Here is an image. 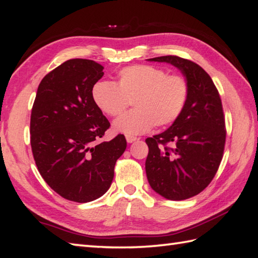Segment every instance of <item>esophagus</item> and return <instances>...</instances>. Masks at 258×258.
<instances>
[{"label": "esophagus", "instance_id": "esophagus-1", "mask_svg": "<svg viewBox=\"0 0 258 258\" xmlns=\"http://www.w3.org/2000/svg\"><path fill=\"white\" fill-rule=\"evenodd\" d=\"M136 140H138V138H135L133 135H126V142H127V143H133Z\"/></svg>", "mask_w": 258, "mask_h": 258}]
</instances>
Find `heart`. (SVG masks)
Masks as SVG:
<instances>
[{"mask_svg": "<svg viewBox=\"0 0 258 258\" xmlns=\"http://www.w3.org/2000/svg\"><path fill=\"white\" fill-rule=\"evenodd\" d=\"M95 105L107 116H119L132 101L133 111L115 120L113 130L126 135L145 133L153 126L172 124L183 112L188 84L182 75H167L153 65L138 64L122 69L116 84L100 81L92 89Z\"/></svg>", "mask_w": 258, "mask_h": 258, "instance_id": "heart-1", "label": "heart"}]
</instances>
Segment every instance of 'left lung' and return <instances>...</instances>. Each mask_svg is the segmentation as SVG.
<instances>
[{
  "mask_svg": "<svg viewBox=\"0 0 258 258\" xmlns=\"http://www.w3.org/2000/svg\"><path fill=\"white\" fill-rule=\"evenodd\" d=\"M149 61L174 65L188 84L187 102L177 119L145 140L151 187L167 200L183 201L205 189L220 167L226 139L222 101L211 76L196 63L175 55Z\"/></svg>",
  "mask_w": 258,
  "mask_h": 258,
  "instance_id": "8db88e82",
  "label": "left lung"
}]
</instances>
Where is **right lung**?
I'll return each mask as SVG.
<instances>
[{
	"label": "right lung",
	"instance_id": "right-lung-1",
	"mask_svg": "<svg viewBox=\"0 0 258 258\" xmlns=\"http://www.w3.org/2000/svg\"><path fill=\"white\" fill-rule=\"evenodd\" d=\"M103 69L92 59H69L43 78L32 107L31 146L38 172L54 191L72 202L105 194L126 149L122 134L97 143L109 127L92 98Z\"/></svg>",
	"mask_w": 258,
	"mask_h": 258
}]
</instances>
